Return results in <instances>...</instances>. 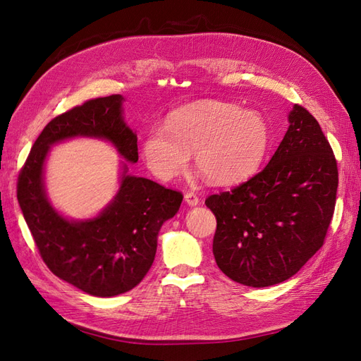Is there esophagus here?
<instances>
[{
  "label": "esophagus",
  "mask_w": 361,
  "mask_h": 361,
  "mask_svg": "<svg viewBox=\"0 0 361 361\" xmlns=\"http://www.w3.org/2000/svg\"><path fill=\"white\" fill-rule=\"evenodd\" d=\"M185 203L188 204V206H191V207H195V206L200 203V200H198V197H197L195 194L186 192V194H185Z\"/></svg>",
  "instance_id": "34e87169"
}]
</instances>
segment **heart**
<instances>
[{
	"label": "heart",
	"mask_w": 361,
	"mask_h": 361,
	"mask_svg": "<svg viewBox=\"0 0 361 361\" xmlns=\"http://www.w3.org/2000/svg\"><path fill=\"white\" fill-rule=\"evenodd\" d=\"M271 147L269 126L257 111L209 100L170 114L143 139L142 155L155 176L171 179L190 163L214 185H234L261 167Z\"/></svg>",
	"instance_id": "heart-1"
}]
</instances>
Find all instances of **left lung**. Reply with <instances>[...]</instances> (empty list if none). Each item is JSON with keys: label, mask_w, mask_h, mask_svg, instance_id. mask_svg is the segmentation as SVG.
Here are the masks:
<instances>
[{"label": "left lung", "mask_w": 361, "mask_h": 361, "mask_svg": "<svg viewBox=\"0 0 361 361\" xmlns=\"http://www.w3.org/2000/svg\"><path fill=\"white\" fill-rule=\"evenodd\" d=\"M269 163L247 182L210 195L213 255L226 277L268 287L293 277L323 246L335 210L338 167L312 115L293 105Z\"/></svg>", "instance_id": "obj_1"}]
</instances>
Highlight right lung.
<instances>
[{"label":"right lung","instance_id":"right-lung-1","mask_svg":"<svg viewBox=\"0 0 361 361\" xmlns=\"http://www.w3.org/2000/svg\"><path fill=\"white\" fill-rule=\"evenodd\" d=\"M124 97H97L51 120L35 140L20 171L18 201L42 261L54 276L87 295L112 298L136 287L149 271L158 233L175 216L182 194L128 173L137 161V136L124 120ZM105 140L125 160L119 191L96 216L72 220L45 190V163L57 142Z\"/></svg>","mask_w":361,"mask_h":361}]
</instances>
